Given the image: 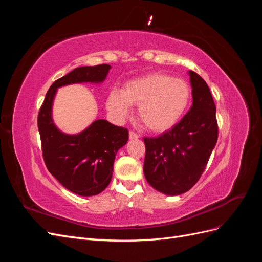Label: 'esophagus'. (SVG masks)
Wrapping results in <instances>:
<instances>
[{"label": "esophagus", "mask_w": 262, "mask_h": 262, "mask_svg": "<svg viewBox=\"0 0 262 262\" xmlns=\"http://www.w3.org/2000/svg\"><path fill=\"white\" fill-rule=\"evenodd\" d=\"M129 138H130V140H138V139H139V136H138V134H137L136 132L130 131V132H129Z\"/></svg>", "instance_id": "34e87169"}]
</instances>
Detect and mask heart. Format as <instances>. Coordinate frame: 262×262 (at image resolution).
<instances>
[{"instance_id":"obj_1","label":"heart","mask_w":262,"mask_h":262,"mask_svg":"<svg viewBox=\"0 0 262 262\" xmlns=\"http://www.w3.org/2000/svg\"><path fill=\"white\" fill-rule=\"evenodd\" d=\"M191 100V89L181 78L153 72L126 82L121 92L113 90L107 108L118 121L130 114V106H139V118L156 133L172 129L185 116Z\"/></svg>"}]
</instances>
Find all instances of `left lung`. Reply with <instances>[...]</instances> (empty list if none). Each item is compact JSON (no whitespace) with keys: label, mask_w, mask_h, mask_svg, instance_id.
I'll list each match as a JSON object with an SVG mask.
<instances>
[{"label":"left lung","mask_w":262,"mask_h":262,"mask_svg":"<svg viewBox=\"0 0 262 262\" xmlns=\"http://www.w3.org/2000/svg\"><path fill=\"white\" fill-rule=\"evenodd\" d=\"M192 106L187 115L157 138H144V176L157 191L178 195L200 179L217 141L216 107L208 84L189 71Z\"/></svg>","instance_id":"8db88e82"}]
</instances>
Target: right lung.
<instances>
[{
	"label": "right lung",
	"mask_w": 262,
	"mask_h": 262,
	"mask_svg": "<svg viewBox=\"0 0 262 262\" xmlns=\"http://www.w3.org/2000/svg\"><path fill=\"white\" fill-rule=\"evenodd\" d=\"M109 64L81 67L55 81L46 94L38 115L42 155L47 168L60 184L78 195H96L113 177L119 148L129 139L128 129L97 119L77 134L60 131L52 119V105L59 87L77 83H102Z\"/></svg>",
	"instance_id": "right-lung-1"
}]
</instances>
